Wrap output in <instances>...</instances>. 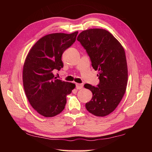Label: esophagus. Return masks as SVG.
I'll return each mask as SVG.
<instances>
[{
    "mask_svg": "<svg viewBox=\"0 0 152 152\" xmlns=\"http://www.w3.org/2000/svg\"><path fill=\"white\" fill-rule=\"evenodd\" d=\"M83 84H82V83H76V88L77 89H82L83 88Z\"/></svg>",
    "mask_w": 152,
    "mask_h": 152,
    "instance_id": "obj_1",
    "label": "esophagus"
}]
</instances>
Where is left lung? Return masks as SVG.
I'll return each mask as SVG.
<instances>
[{"label":"left lung","instance_id":"left-lung-1","mask_svg":"<svg viewBox=\"0 0 152 152\" xmlns=\"http://www.w3.org/2000/svg\"><path fill=\"white\" fill-rule=\"evenodd\" d=\"M77 40L86 50L93 69L99 71L100 80L97 87L84 85L93 93L86 108L92 114L104 117L116 108L126 91L128 70L124 48L110 32L102 28L83 31Z\"/></svg>","mask_w":152,"mask_h":152}]
</instances>
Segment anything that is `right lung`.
Instances as JSON below:
<instances>
[{
	"label": "right lung",
	"mask_w": 152,
	"mask_h": 152,
	"mask_svg": "<svg viewBox=\"0 0 152 152\" xmlns=\"http://www.w3.org/2000/svg\"><path fill=\"white\" fill-rule=\"evenodd\" d=\"M78 33L47 34L34 44L25 59L23 69L25 95L32 107L44 117L60 114L66 95L75 88L74 83L56 79L53 70L63 67L62 55L75 42Z\"/></svg>",
	"instance_id": "1"
}]
</instances>
